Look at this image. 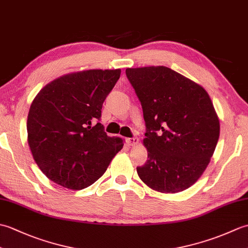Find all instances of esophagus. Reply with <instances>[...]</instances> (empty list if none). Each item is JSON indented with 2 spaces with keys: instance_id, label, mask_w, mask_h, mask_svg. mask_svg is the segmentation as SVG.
I'll return each instance as SVG.
<instances>
[{
  "instance_id": "1",
  "label": "esophagus",
  "mask_w": 248,
  "mask_h": 248,
  "mask_svg": "<svg viewBox=\"0 0 248 248\" xmlns=\"http://www.w3.org/2000/svg\"><path fill=\"white\" fill-rule=\"evenodd\" d=\"M127 143L130 146H135L139 144V139L138 138H131V139H127Z\"/></svg>"
}]
</instances>
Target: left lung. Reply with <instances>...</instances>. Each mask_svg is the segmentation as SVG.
Listing matches in <instances>:
<instances>
[{"instance_id":"1","label":"left lung","mask_w":248,"mask_h":248,"mask_svg":"<svg viewBox=\"0 0 248 248\" xmlns=\"http://www.w3.org/2000/svg\"><path fill=\"white\" fill-rule=\"evenodd\" d=\"M146 124L148 160L136 168L150 188L178 193L207 168L219 138V120L199 84L164 66L127 68Z\"/></svg>"}]
</instances>
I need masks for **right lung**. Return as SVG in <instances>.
<instances>
[{"mask_svg":"<svg viewBox=\"0 0 248 248\" xmlns=\"http://www.w3.org/2000/svg\"><path fill=\"white\" fill-rule=\"evenodd\" d=\"M120 69L62 76L41 89L31 104L28 141L40 170L60 186L82 189L96 182L123 149L124 140L104 132L102 104Z\"/></svg>","mask_w":248,"mask_h":248,"instance_id":"obj_1","label":"right lung"}]
</instances>
